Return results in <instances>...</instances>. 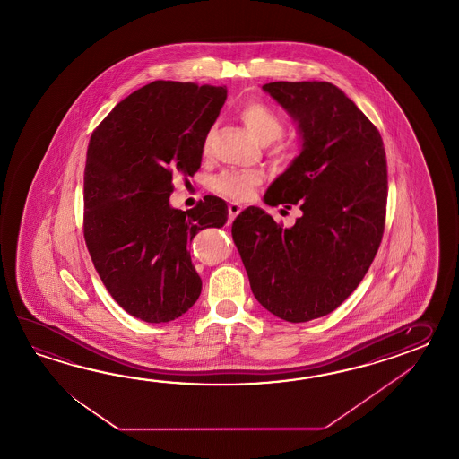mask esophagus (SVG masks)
Returning <instances> with one entry per match:
<instances>
[{"label": "esophagus", "mask_w": 459, "mask_h": 459, "mask_svg": "<svg viewBox=\"0 0 459 459\" xmlns=\"http://www.w3.org/2000/svg\"><path fill=\"white\" fill-rule=\"evenodd\" d=\"M241 212H243V206L239 205V204H230V206H228V213H230L231 220L239 215Z\"/></svg>", "instance_id": "1"}]
</instances>
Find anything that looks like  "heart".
Wrapping results in <instances>:
<instances>
[{"label":"heart","mask_w":459,"mask_h":459,"mask_svg":"<svg viewBox=\"0 0 459 459\" xmlns=\"http://www.w3.org/2000/svg\"><path fill=\"white\" fill-rule=\"evenodd\" d=\"M246 127L257 137L263 144L267 145V154L275 164H289L295 156V144L289 139H283V119L275 109L265 105L264 101L253 100L246 101L243 107L238 109ZM213 136V129L208 131L204 141V152L208 151L210 141ZM263 174L259 170H226L223 174L215 177L212 182V188L218 195L243 202L253 195L254 188L261 186Z\"/></svg>","instance_id":"obj_1"}]
</instances>
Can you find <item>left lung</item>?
<instances>
[{
  "instance_id": "8db88e82",
  "label": "left lung",
  "mask_w": 459,
  "mask_h": 459,
  "mask_svg": "<svg viewBox=\"0 0 459 459\" xmlns=\"http://www.w3.org/2000/svg\"><path fill=\"white\" fill-rule=\"evenodd\" d=\"M264 90L299 123L303 147L264 196L303 215L292 228L261 208L233 221L251 290L265 310L303 323L336 310L369 271L382 241L387 159L377 127L328 82H273Z\"/></svg>"
}]
</instances>
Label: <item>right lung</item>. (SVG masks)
Returning <instances> with one entry per match:
<instances>
[{
    "mask_svg": "<svg viewBox=\"0 0 459 459\" xmlns=\"http://www.w3.org/2000/svg\"><path fill=\"white\" fill-rule=\"evenodd\" d=\"M225 100L223 87L156 80L119 101L90 137L85 243L109 295L139 320H176L202 292L188 244L225 225L228 208L208 196L182 212L169 196L174 174L200 169Z\"/></svg>",
    "mask_w": 459,
    "mask_h": 459,
    "instance_id": "right-lung-1",
    "label": "right lung"
}]
</instances>
